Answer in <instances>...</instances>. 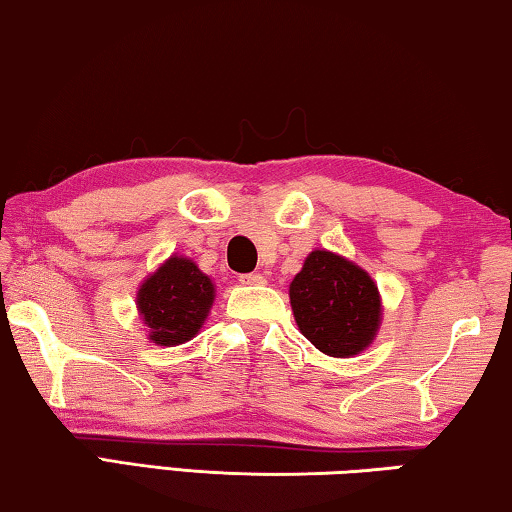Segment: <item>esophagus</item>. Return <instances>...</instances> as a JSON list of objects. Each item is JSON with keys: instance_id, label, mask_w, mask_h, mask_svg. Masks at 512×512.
<instances>
[{"instance_id": "1", "label": "esophagus", "mask_w": 512, "mask_h": 512, "mask_svg": "<svg viewBox=\"0 0 512 512\" xmlns=\"http://www.w3.org/2000/svg\"><path fill=\"white\" fill-rule=\"evenodd\" d=\"M240 283H242V286H263L265 276L263 274H256V272L240 274Z\"/></svg>"}]
</instances>
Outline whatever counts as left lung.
Instances as JSON below:
<instances>
[{"label":"left lung","instance_id":"8db88e82","mask_svg":"<svg viewBox=\"0 0 512 512\" xmlns=\"http://www.w3.org/2000/svg\"><path fill=\"white\" fill-rule=\"evenodd\" d=\"M290 304L299 331L329 356L347 358L374 340L381 299L374 281L331 251H313L290 283Z\"/></svg>","mask_w":512,"mask_h":512}]
</instances>
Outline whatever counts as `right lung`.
Masks as SVG:
<instances>
[{"label": "right lung", "instance_id": "right-lung-1", "mask_svg": "<svg viewBox=\"0 0 512 512\" xmlns=\"http://www.w3.org/2000/svg\"><path fill=\"white\" fill-rule=\"evenodd\" d=\"M215 288L188 258L172 256L138 292V311L156 345L170 347L195 338L213 304Z\"/></svg>", "mask_w": 512, "mask_h": 512}]
</instances>
